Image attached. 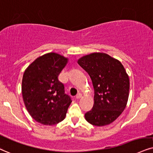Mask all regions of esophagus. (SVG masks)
Listing matches in <instances>:
<instances>
[{
  "label": "esophagus",
  "mask_w": 153,
  "mask_h": 153,
  "mask_svg": "<svg viewBox=\"0 0 153 153\" xmlns=\"http://www.w3.org/2000/svg\"><path fill=\"white\" fill-rule=\"evenodd\" d=\"M82 94H81V93H78V94H76V99H80V98L82 97Z\"/></svg>",
  "instance_id": "esophagus-1"
}]
</instances>
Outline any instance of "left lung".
Returning <instances> with one entry per match:
<instances>
[{
    "label": "left lung",
    "instance_id": "obj_1",
    "mask_svg": "<svg viewBox=\"0 0 153 153\" xmlns=\"http://www.w3.org/2000/svg\"><path fill=\"white\" fill-rule=\"evenodd\" d=\"M78 64L91 77L94 89V103L85 114L89 123L108 125L122 114L129 96L128 75L120 62L105 53L82 56Z\"/></svg>",
    "mask_w": 153,
    "mask_h": 153
}]
</instances>
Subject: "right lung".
<instances>
[{
  "mask_svg": "<svg viewBox=\"0 0 153 153\" xmlns=\"http://www.w3.org/2000/svg\"><path fill=\"white\" fill-rule=\"evenodd\" d=\"M67 58L50 52L37 58L25 71L22 94L26 108L34 120L52 126L65 119L71 103L58 76Z\"/></svg>",
  "mask_w": 153,
  "mask_h": 153,
  "instance_id": "obj_1",
  "label": "right lung"
}]
</instances>
